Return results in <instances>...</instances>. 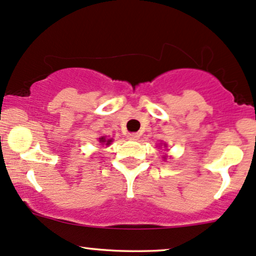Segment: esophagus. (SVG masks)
<instances>
[{"mask_svg":"<svg viewBox=\"0 0 256 256\" xmlns=\"http://www.w3.org/2000/svg\"><path fill=\"white\" fill-rule=\"evenodd\" d=\"M128 138L132 140H137L140 138V134H128Z\"/></svg>","mask_w":256,"mask_h":256,"instance_id":"34e87169","label":"esophagus"}]
</instances>
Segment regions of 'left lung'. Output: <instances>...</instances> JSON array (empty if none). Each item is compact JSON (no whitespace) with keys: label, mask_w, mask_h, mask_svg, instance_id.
I'll return each mask as SVG.
<instances>
[{"label":"left lung","mask_w":256,"mask_h":256,"mask_svg":"<svg viewBox=\"0 0 256 256\" xmlns=\"http://www.w3.org/2000/svg\"><path fill=\"white\" fill-rule=\"evenodd\" d=\"M164 158H166V156H164Z\"/></svg>","instance_id":"obj_1"}]
</instances>
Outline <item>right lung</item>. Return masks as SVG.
<instances>
[{
    "instance_id": "add662e5",
    "label": "right lung",
    "mask_w": 256,
    "mask_h": 256,
    "mask_svg": "<svg viewBox=\"0 0 256 256\" xmlns=\"http://www.w3.org/2000/svg\"><path fill=\"white\" fill-rule=\"evenodd\" d=\"M98 140H100V143H101L102 146L104 144H106V146H110L112 142H113V138H106L104 136H102V137H100L98 138Z\"/></svg>"
}]
</instances>
